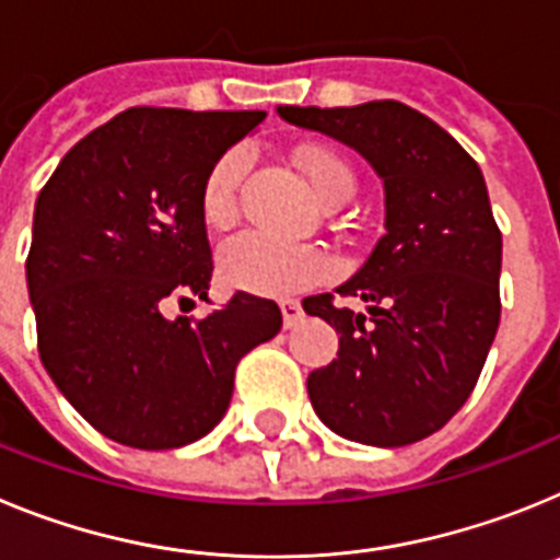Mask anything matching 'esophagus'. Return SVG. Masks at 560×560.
<instances>
[{
    "mask_svg": "<svg viewBox=\"0 0 560 560\" xmlns=\"http://www.w3.org/2000/svg\"><path fill=\"white\" fill-rule=\"evenodd\" d=\"M280 311H283V325L289 330L303 323V305L296 303V300H283V303H280Z\"/></svg>",
    "mask_w": 560,
    "mask_h": 560,
    "instance_id": "1",
    "label": "esophagus"
}]
</instances>
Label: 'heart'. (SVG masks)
<instances>
[{
    "instance_id": "obj_1",
    "label": "heart",
    "mask_w": 560,
    "mask_h": 560,
    "mask_svg": "<svg viewBox=\"0 0 560 560\" xmlns=\"http://www.w3.org/2000/svg\"><path fill=\"white\" fill-rule=\"evenodd\" d=\"M305 179L325 205H345L355 192V173L345 156L328 148L296 153ZM249 153L230 148L212 162L201 185V215L210 226H230L237 219V192ZM219 275L230 289L257 296H285L328 275V257L308 244H289L264 232H241L219 252Z\"/></svg>"
}]
</instances>
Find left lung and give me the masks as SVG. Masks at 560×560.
<instances>
[{"mask_svg":"<svg viewBox=\"0 0 560 560\" xmlns=\"http://www.w3.org/2000/svg\"><path fill=\"white\" fill-rule=\"evenodd\" d=\"M280 117L348 142L378 171L387 235L339 296H311V316L339 334V355L308 375V398L330 432L368 446H409L443 429L477 387L499 328L502 232L482 171L452 133L398 101Z\"/></svg>","mask_w":560,"mask_h":560,"instance_id":"8db88e82","label":"left lung"}]
</instances>
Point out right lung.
<instances>
[{"instance_id":"right-lung-1","label":"right lung","mask_w":560,"mask_h":560,"mask_svg":"<svg viewBox=\"0 0 560 560\" xmlns=\"http://www.w3.org/2000/svg\"><path fill=\"white\" fill-rule=\"evenodd\" d=\"M266 112L133 106L86 133L38 192L27 255L38 355L63 398L114 443L145 452L205 438L237 361L283 328L271 300L237 291L205 319L212 252L201 185Z\"/></svg>"}]
</instances>
